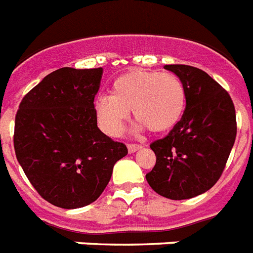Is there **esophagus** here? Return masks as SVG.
Returning <instances> with one entry per match:
<instances>
[{"label":"esophagus","mask_w":253,"mask_h":253,"mask_svg":"<svg viewBox=\"0 0 253 253\" xmlns=\"http://www.w3.org/2000/svg\"><path fill=\"white\" fill-rule=\"evenodd\" d=\"M141 147H142L141 145H135V143H129V145H128V151L131 154V152H135V151H137V150L141 149Z\"/></svg>","instance_id":"esophagus-1"}]
</instances>
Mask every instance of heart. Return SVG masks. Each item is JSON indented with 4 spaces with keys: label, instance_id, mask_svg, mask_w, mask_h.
<instances>
[{
    "label": "heart",
    "instance_id": "heart-1",
    "mask_svg": "<svg viewBox=\"0 0 253 253\" xmlns=\"http://www.w3.org/2000/svg\"><path fill=\"white\" fill-rule=\"evenodd\" d=\"M186 106V89L177 75L134 68L119 76L112 84V95H99L94 110L98 124L115 137L133 111L138 122L135 130L149 126L152 131L173 128Z\"/></svg>",
    "mask_w": 253,
    "mask_h": 253
}]
</instances>
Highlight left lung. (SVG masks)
Wrapping results in <instances>:
<instances>
[{
  "instance_id": "left-lung-1",
  "label": "left lung",
  "mask_w": 253,
  "mask_h": 253,
  "mask_svg": "<svg viewBox=\"0 0 253 253\" xmlns=\"http://www.w3.org/2000/svg\"><path fill=\"white\" fill-rule=\"evenodd\" d=\"M164 68L182 80L186 107L167 137L152 142L156 164L146 179L168 199L182 200L206 193L221 177L237 135L230 95L204 71L185 64Z\"/></svg>"
}]
</instances>
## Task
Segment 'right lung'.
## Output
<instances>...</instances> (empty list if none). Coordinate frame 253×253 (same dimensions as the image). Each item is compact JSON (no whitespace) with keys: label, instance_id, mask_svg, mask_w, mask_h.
<instances>
[{"label":"right lung","instance_id":"obj_1","mask_svg":"<svg viewBox=\"0 0 253 253\" xmlns=\"http://www.w3.org/2000/svg\"><path fill=\"white\" fill-rule=\"evenodd\" d=\"M103 70L63 67L24 95L15 116L16 159L37 193L74 210L93 203L128 154L97 125L94 97Z\"/></svg>","mask_w":253,"mask_h":253}]
</instances>
